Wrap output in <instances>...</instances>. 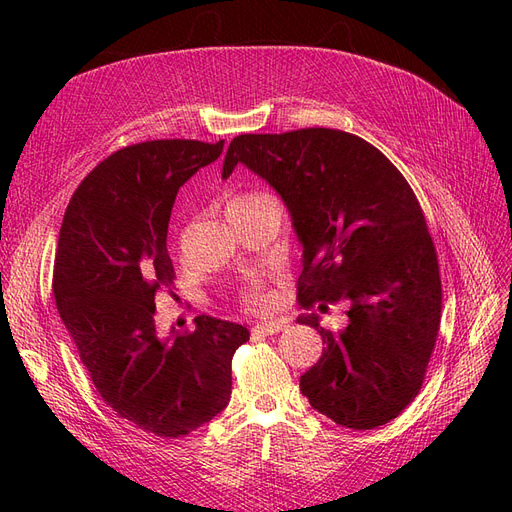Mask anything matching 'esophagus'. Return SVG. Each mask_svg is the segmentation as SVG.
<instances>
[{"label":"esophagus","mask_w":512,"mask_h":512,"mask_svg":"<svg viewBox=\"0 0 512 512\" xmlns=\"http://www.w3.org/2000/svg\"><path fill=\"white\" fill-rule=\"evenodd\" d=\"M288 327V322L284 318H275V320H265V322H258L252 327V335L254 337H269L280 333L282 329Z\"/></svg>","instance_id":"obj_1"}]
</instances>
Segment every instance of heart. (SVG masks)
Here are the masks:
<instances>
[{"instance_id": "1", "label": "heart", "mask_w": 512, "mask_h": 512, "mask_svg": "<svg viewBox=\"0 0 512 512\" xmlns=\"http://www.w3.org/2000/svg\"><path fill=\"white\" fill-rule=\"evenodd\" d=\"M254 196H258V194H241V196H232L228 203H226V207L228 205H235V203H243V200H250V198H254ZM241 299H243V305L245 307H250V309H265L267 305H269V292H267V288H265V284H260V282H252V284H247L245 288H243V292H241Z\"/></svg>"}]
</instances>
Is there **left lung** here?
Masks as SVG:
<instances>
[{
	"label": "left lung",
	"instance_id": "1",
	"mask_svg": "<svg viewBox=\"0 0 512 512\" xmlns=\"http://www.w3.org/2000/svg\"><path fill=\"white\" fill-rule=\"evenodd\" d=\"M243 164L282 196L303 245L299 303L347 305L349 324L322 335V356L301 376L314 410L350 429L393 421L418 395L442 312L438 254L421 205L391 160L331 128L241 134L222 177Z\"/></svg>",
	"mask_w": 512,
	"mask_h": 512
}]
</instances>
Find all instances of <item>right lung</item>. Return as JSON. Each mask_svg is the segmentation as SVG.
<instances>
[{
	"label": "right lung",
	"instance_id": "right-lung-1",
	"mask_svg": "<svg viewBox=\"0 0 512 512\" xmlns=\"http://www.w3.org/2000/svg\"><path fill=\"white\" fill-rule=\"evenodd\" d=\"M224 141H147L100 162L70 198L53 294L100 397L160 438H181L230 401L232 354L243 324L198 316L192 333L162 337L156 292L173 286L166 250L181 185L220 158Z\"/></svg>",
	"mask_w": 512,
	"mask_h": 512
}]
</instances>
